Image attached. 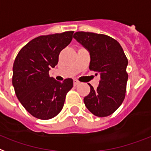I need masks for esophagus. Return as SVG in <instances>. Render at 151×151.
<instances>
[{"instance_id": "obj_1", "label": "esophagus", "mask_w": 151, "mask_h": 151, "mask_svg": "<svg viewBox=\"0 0 151 151\" xmlns=\"http://www.w3.org/2000/svg\"><path fill=\"white\" fill-rule=\"evenodd\" d=\"M73 83H74V86H77V85H79L80 83H79L78 80H76V79H74V81H73Z\"/></svg>"}]
</instances>
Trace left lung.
Returning a JSON list of instances; mask_svg holds the SVG:
<instances>
[{
    "label": "left lung",
    "instance_id": "obj_1",
    "mask_svg": "<svg viewBox=\"0 0 151 151\" xmlns=\"http://www.w3.org/2000/svg\"><path fill=\"white\" fill-rule=\"evenodd\" d=\"M73 38L90 53L89 68L100 75L99 86H91L84 104L94 115L104 117L111 115L123 102L128 75V59L117 41L102 34L78 31Z\"/></svg>",
    "mask_w": 151,
    "mask_h": 151
}]
</instances>
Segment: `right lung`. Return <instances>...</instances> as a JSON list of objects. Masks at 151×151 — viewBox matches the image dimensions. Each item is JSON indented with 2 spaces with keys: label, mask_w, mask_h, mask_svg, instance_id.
I'll list each match as a JSON object with an SVG mask.
<instances>
[{
  "label": "right lung",
  "mask_w": 151,
  "mask_h": 151,
  "mask_svg": "<svg viewBox=\"0 0 151 151\" xmlns=\"http://www.w3.org/2000/svg\"><path fill=\"white\" fill-rule=\"evenodd\" d=\"M73 31L42 35L24 45L13 64L12 85L17 99L28 113L41 120L54 117L61 111L72 79L62 83L49 71L58 63L60 51L72 42Z\"/></svg>",
  "instance_id": "obj_1"
}]
</instances>
